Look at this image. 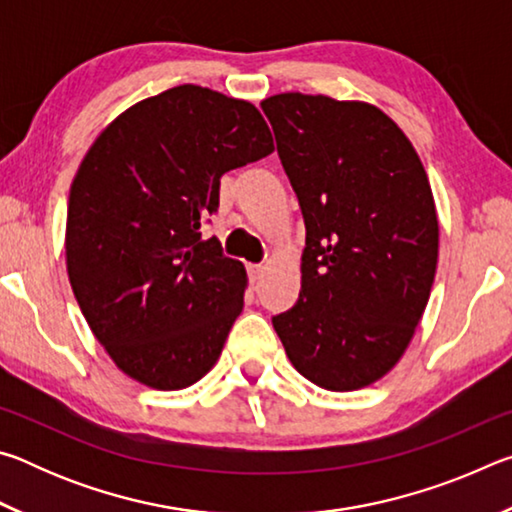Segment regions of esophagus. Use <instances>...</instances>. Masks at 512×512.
<instances>
[{"label":"esophagus","mask_w":512,"mask_h":512,"mask_svg":"<svg viewBox=\"0 0 512 512\" xmlns=\"http://www.w3.org/2000/svg\"><path fill=\"white\" fill-rule=\"evenodd\" d=\"M262 273H264L262 264H248V275H250V280H253V282H257L259 277H262Z\"/></svg>","instance_id":"34e87169"}]
</instances>
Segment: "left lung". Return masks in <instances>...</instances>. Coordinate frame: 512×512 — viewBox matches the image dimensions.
I'll list each match as a JSON object with an SVG mask.
<instances>
[{
	"label": "left lung",
	"instance_id": "1",
	"mask_svg": "<svg viewBox=\"0 0 512 512\" xmlns=\"http://www.w3.org/2000/svg\"><path fill=\"white\" fill-rule=\"evenodd\" d=\"M262 110L307 230L298 302L273 327L302 377L357 391L400 361L429 302V178L395 121L368 103L289 92Z\"/></svg>",
	"mask_w": 512,
	"mask_h": 512
}]
</instances>
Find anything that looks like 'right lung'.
<instances>
[{"label": "right lung", "mask_w": 512, "mask_h": 512, "mask_svg": "<svg viewBox=\"0 0 512 512\" xmlns=\"http://www.w3.org/2000/svg\"><path fill=\"white\" fill-rule=\"evenodd\" d=\"M273 153L248 101L178 85L112 121L76 173L67 273L110 359L158 391L210 370L244 307L246 271L201 237L221 176Z\"/></svg>", "instance_id": "add662e5"}]
</instances>
